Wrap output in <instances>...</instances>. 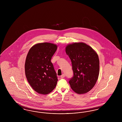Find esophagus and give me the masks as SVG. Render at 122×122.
Segmentation results:
<instances>
[{
  "label": "esophagus",
  "mask_w": 122,
  "mask_h": 122,
  "mask_svg": "<svg viewBox=\"0 0 122 122\" xmlns=\"http://www.w3.org/2000/svg\"><path fill=\"white\" fill-rule=\"evenodd\" d=\"M65 74H63L62 75H61V78H64V77H65Z\"/></svg>",
  "instance_id": "34e87169"
}]
</instances>
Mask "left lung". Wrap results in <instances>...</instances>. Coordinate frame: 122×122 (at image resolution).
Listing matches in <instances>:
<instances>
[{
	"label": "left lung",
	"instance_id": "left-lung-1",
	"mask_svg": "<svg viewBox=\"0 0 122 122\" xmlns=\"http://www.w3.org/2000/svg\"><path fill=\"white\" fill-rule=\"evenodd\" d=\"M65 52L72 63L74 76L69 81L70 87L79 94L91 91L99 74V59L97 53L84 42L68 44Z\"/></svg>",
	"mask_w": 122,
	"mask_h": 122
}]
</instances>
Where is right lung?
Masks as SVG:
<instances>
[{
	"label": "right lung",
	"mask_w": 122,
	"mask_h": 122,
	"mask_svg": "<svg viewBox=\"0 0 122 122\" xmlns=\"http://www.w3.org/2000/svg\"><path fill=\"white\" fill-rule=\"evenodd\" d=\"M57 47L51 43H39L32 46L28 52L25 74L29 84L37 93L48 94L56 86L58 80L51 59Z\"/></svg>",
	"instance_id": "right-lung-1"
}]
</instances>
